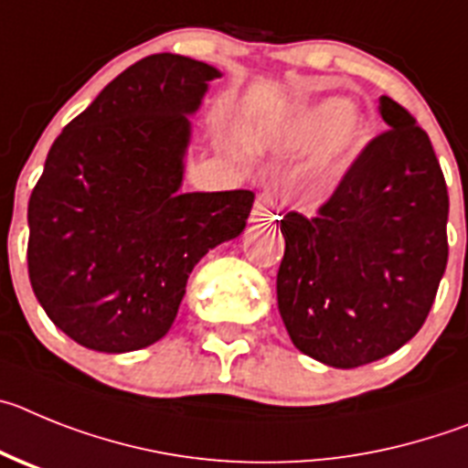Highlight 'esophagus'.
Wrapping results in <instances>:
<instances>
[{"label":"esophagus","instance_id":"34e87169","mask_svg":"<svg viewBox=\"0 0 468 468\" xmlns=\"http://www.w3.org/2000/svg\"><path fill=\"white\" fill-rule=\"evenodd\" d=\"M275 218H280V203H277L275 193H259L254 200V209H251V221H275Z\"/></svg>","mask_w":468,"mask_h":468}]
</instances>
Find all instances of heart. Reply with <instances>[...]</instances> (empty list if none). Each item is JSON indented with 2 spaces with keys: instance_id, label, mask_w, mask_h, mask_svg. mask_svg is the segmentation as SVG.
Wrapping results in <instances>:
<instances>
[{
  "instance_id": "b5f03b06",
  "label": "heart",
  "mask_w": 468,
  "mask_h": 468,
  "mask_svg": "<svg viewBox=\"0 0 468 468\" xmlns=\"http://www.w3.org/2000/svg\"><path fill=\"white\" fill-rule=\"evenodd\" d=\"M349 116H352V104L347 100L331 98L305 109L293 121L292 128L286 130L284 144L292 149H310L328 136L332 137L319 155V161L314 163L313 179L319 188L338 179L340 172L347 165L349 155L359 146L361 130L349 121Z\"/></svg>"
}]
</instances>
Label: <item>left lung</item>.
Masks as SVG:
<instances>
[{
    "label": "left lung",
    "mask_w": 468,
    "mask_h": 468,
    "mask_svg": "<svg viewBox=\"0 0 468 468\" xmlns=\"http://www.w3.org/2000/svg\"><path fill=\"white\" fill-rule=\"evenodd\" d=\"M389 128L364 146L314 217L282 218V322L303 355L356 368L422 328L448 265V186L429 134L382 95Z\"/></svg>",
    "instance_id": "8db88e82"
}]
</instances>
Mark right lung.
Here are the masks:
<instances>
[{"mask_svg":"<svg viewBox=\"0 0 468 468\" xmlns=\"http://www.w3.org/2000/svg\"><path fill=\"white\" fill-rule=\"evenodd\" d=\"M212 65L155 53L65 125L29 196L27 271L50 322L121 355L170 331L196 263L247 226L254 193H184L188 116Z\"/></svg>","mask_w":468,"mask_h":468,"instance_id":"1","label":"right lung"}]
</instances>
